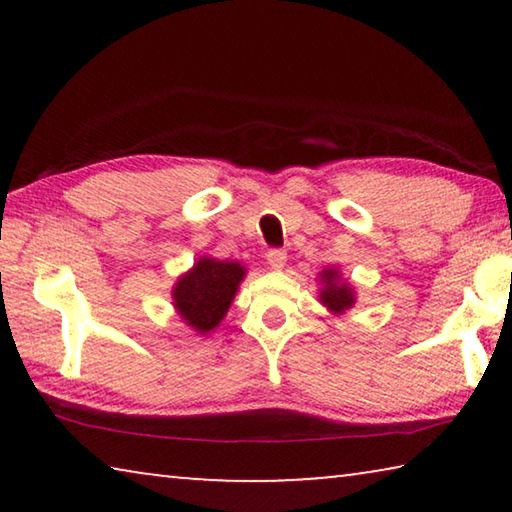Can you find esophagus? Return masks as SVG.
I'll use <instances>...</instances> for the list:
<instances>
[{"instance_id": "1", "label": "esophagus", "mask_w": 512, "mask_h": 512, "mask_svg": "<svg viewBox=\"0 0 512 512\" xmlns=\"http://www.w3.org/2000/svg\"><path fill=\"white\" fill-rule=\"evenodd\" d=\"M266 262L271 268H275V271H280V268L287 264V253H284L282 248H271L266 253Z\"/></svg>"}]
</instances>
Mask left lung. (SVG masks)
Wrapping results in <instances>:
<instances>
[{
	"mask_svg": "<svg viewBox=\"0 0 512 512\" xmlns=\"http://www.w3.org/2000/svg\"><path fill=\"white\" fill-rule=\"evenodd\" d=\"M320 277H323V282H325V289L320 291V302H323V305H327L332 311H336V314L350 309L354 302L352 289L348 287V284H339V273L332 271V268H327V271L320 273Z\"/></svg>",
	"mask_w": 512,
	"mask_h": 512,
	"instance_id": "obj_1",
	"label": "left lung"
}]
</instances>
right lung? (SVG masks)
Returning a JSON list of instances; mask_svg holds the SVG:
<instances>
[{
	"instance_id": "add662e5",
	"label": "right lung",
	"mask_w": 512,
	"mask_h": 512,
	"mask_svg": "<svg viewBox=\"0 0 512 512\" xmlns=\"http://www.w3.org/2000/svg\"><path fill=\"white\" fill-rule=\"evenodd\" d=\"M244 275V266L237 262L198 259L192 271L180 277L173 289V307L196 332H210L221 323Z\"/></svg>"
}]
</instances>
